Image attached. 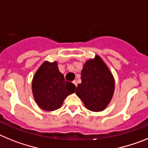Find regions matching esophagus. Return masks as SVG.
Returning a JSON list of instances; mask_svg holds the SVG:
<instances>
[{
    "label": "esophagus",
    "instance_id": "obj_1",
    "mask_svg": "<svg viewBox=\"0 0 148 148\" xmlns=\"http://www.w3.org/2000/svg\"><path fill=\"white\" fill-rule=\"evenodd\" d=\"M73 83L75 85V86H77V81H76V80H74V81H73Z\"/></svg>",
    "mask_w": 148,
    "mask_h": 148
}]
</instances>
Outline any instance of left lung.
I'll use <instances>...</instances> for the list:
<instances>
[{
	"instance_id": "obj_1",
	"label": "left lung",
	"mask_w": 148,
	"mask_h": 148,
	"mask_svg": "<svg viewBox=\"0 0 148 148\" xmlns=\"http://www.w3.org/2000/svg\"><path fill=\"white\" fill-rule=\"evenodd\" d=\"M81 83L76 94L85 106L94 112L102 111L110 103L114 93L115 80L112 74L100 56L85 63L81 72Z\"/></svg>"
}]
</instances>
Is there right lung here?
<instances>
[{"label":"right lung","instance_id":"1","mask_svg":"<svg viewBox=\"0 0 148 148\" xmlns=\"http://www.w3.org/2000/svg\"><path fill=\"white\" fill-rule=\"evenodd\" d=\"M32 89L38 106L46 111H53L61 107L67 96L75 92L76 86L65 81L56 62H45L33 77Z\"/></svg>","mask_w":148,"mask_h":148}]
</instances>
